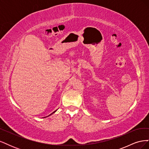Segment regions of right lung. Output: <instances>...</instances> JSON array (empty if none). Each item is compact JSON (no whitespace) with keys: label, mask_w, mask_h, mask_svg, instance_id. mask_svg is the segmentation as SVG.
Masks as SVG:
<instances>
[{"label":"right lung","mask_w":149,"mask_h":149,"mask_svg":"<svg viewBox=\"0 0 149 149\" xmlns=\"http://www.w3.org/2000/svg\"><path fill=\"white\" fill-rule=\"evenodd\" d=\"M56 111H54V112H52V114H49V116H47V117H48V116H50V115H52V114H53V113H55V112H56ZM46 118V117H44V118Z\"/></svg>","instance_id":"obj_1"}]
</instances>
